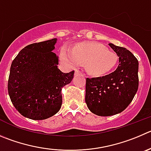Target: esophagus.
I'll return each instance as SVG.
<instances>
[{"mask_svg":"<svg viewBox=\"0 0 151 151\" xmlns=\"http://www.w3.org/2000/svg\"><path fill=\"white\" fill-rule=\"evenodd\" d=\"M81 72L79 71L78 70H75V75H77V74H80Z\"/></svg>","mask_w":151,"mask_h":151,"instance_id":"obj_1","label":"esophagus"}]
</instances>
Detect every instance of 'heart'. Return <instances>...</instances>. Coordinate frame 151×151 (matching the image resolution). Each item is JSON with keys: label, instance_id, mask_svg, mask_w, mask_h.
Here are the masks:
<instances>
[{"label": "heart", "instance_id": "1", "mask_svg": "<svg viewBox=\"0 0 151 151\" xmlns=\"http://www.w3.org/2000/svg\"><path fill=\"white\" fill-rule=\"evenodd\" d=\"M61 58L73 66L85 64L86 70L93 76H101L116 66L118 56L114 52L106 50L97 43H82L75 46L72 52L62 48Z\"/></svg>", "mask_w": 151, "mask_h": 151}]
</instances>
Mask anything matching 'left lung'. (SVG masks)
<instances>
[{
    "instance_id": "1",
    "label": "left lung",
    "mask_w": 151,
    "mask_h": 151,
    "mask_svg": "<svg viewBox=\"0 0 151 151\" xmlns=\"http://www.w3.org/2000/svg\"><path fill=\"white\" fill-rule=\"evenodd\" d=\"M109 46L119 56L116 70L104 76L86 79V104L92 113L100 116H113L125 110L139 87L137 58L124 47Z\"/></svg>"
}]
</instances>
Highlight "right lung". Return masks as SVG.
Returning a JSON list of instances; mask_svg holds the SVG:
<instances>
[{
  "instance_id": "obj_1",
  "label": "right lung",
  "mask_w": 151,
  "mask_h": 151,
  "mask_svg": "<svg viewBox=\"0 0 151 151\" xmlns=\"http://www.w3.org/2000/svg\"><path fill=\"white\" fill-rule=\"evenodd\" d=\"M57 38L24 47L10 67L8 93L22 116L43 120L56 114L62 104L61 89L70 84L74 71L64 73L52 50Z\"/></svg>"
}]
</instances>
